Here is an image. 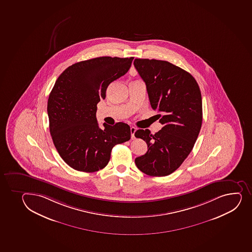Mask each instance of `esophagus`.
Returning a JSON list of instances; mask_svg holds the SVG:
<instances>
[{
    "label": "esophagus",
    "mask_w": 252,
    "mask_h": 252,
    "mask_svg": "<svg viewBox=\"0 0 252 252\" xmlns=\"http://www.w3.org/2000/svg\"><path fill=\"white\" fill-rule=\"evenodd\" d=\"M135 130H136V128L134 127V126H131L130 127V134H131V139L134 140L135 139Z\"/></svg>",
    "instance_id": "34e87169"
}]
</instances>
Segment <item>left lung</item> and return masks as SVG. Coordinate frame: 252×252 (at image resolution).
Returning a JSON list of instances; mask_svg holds the SVG:
<instances>
[{
	"instance_id": "left-lung-1",
	"label": "left lung",
	"mask_w": 252,
	"mask_h": 252,
	"mask_svg": "<svg viewBox=\"0 0 252 252\" xmlns=\"http://www.w3.org/2000/svg\"><path fill=\"white\" fill-rule=\"evenodd\" d=\"M134 66L163 125L155 135L148 129L135 131V137L148 146L147 152L135 158V164L150 176H167L181 165L197 140L202 122L201 92L189 73L171 63L135 59Z\"/></svg>"
}]
</instances>
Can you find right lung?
Listing matches in <instances>:
<instances>
[{"mask_svg": "<svg viewBox=\"0 0 252 252\" xmlns=\"http://www.w3.org/2000/svg\"><path fill=\"white\" fill-rule=\"evenodd\" d=\"M134 58L105 57L76 63L55 82L48 99L50 135L61 158L78 171L93 173L108 163L117 144L130 139L123 122L99 127L96 104L110 83L125 75Z\"/></svg>", "mask_w": 252, "mask_h": 252, "instance_id": "right-lung-1", "label": "right lung"}]
</instances>
